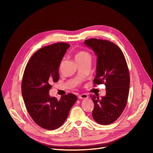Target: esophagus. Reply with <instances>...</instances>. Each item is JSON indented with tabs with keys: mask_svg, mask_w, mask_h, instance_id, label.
Returning a JSON list of instances; mask_svg holds the SVG:
<instances>
[{
	"mask_svg": "<svg viewBox=\"0 0 153 153\" xmlns=\"http://www.w3.org/2000/svg\"><path fill=\"white\" fill-rule=\"evenodd\" d=\"M78 98L79 99H87L88 98V95L86 94H82L78 96Z\"/></svg>",
	"mask_w": 153,
	"mask_h": 153,
	"instance_id": "34e87169",
	"label": "esophagus"
}]
</instances>
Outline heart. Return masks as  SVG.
Wrapping results in <instances>:
<instances>
[{"mask_svg":"<svg viewBox=\"0 0 153 153\" xmlns=\"http://www.w3.org/2000/svg\"><path fill=\"white\" fill-rule=\"evenodd\" d=\"M86 58H90V55L86 51H80L75 55L76 60H82Z\"/></svg>","mask_w":153,"mask_h":153,"instance_id":"b5f03b06","label":"heart"}]
</instances>
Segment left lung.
<instances>
[{
	"instance_id": "8db88e82",
	"label": "left lung",
	"mask_w": 153,
	"mask_h": 153,
	"mask_svg": "<svg viewBox=\"0 0 153 153\" xmlns=\"http://www.w3.org/2000/svg\"><path fill=\"white\" fill-rule=\"evenodd\" d=\"M84 44L97 57L94 84H104L106 88L105 96H91L92 117L98 124H110L120 117L127 103L130 81L126 59L121 50L109 41L92 38Z\"/></svg>"
}]
</instances>
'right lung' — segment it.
<instances>
[{
    "label": "right lung",
    "instance_id": "add662e5",
    "mask_svg": "<svg viewBox=\"0 0 153 153\" xmlns=\"http://www.w3.org/2000/svg\"><path fill=\"white\" fill-rule=\"evenodd\" d=\"M70 45L57 43L38 50L25 67L22 82L23 99L33 121L48 130L59 128L65 122L77 97L68 94L58 100L51 97L50 83L59 79V68Z\"/></svg>",
    "mask_w": 153,
    "mask_h": 153
}]
</instances>
